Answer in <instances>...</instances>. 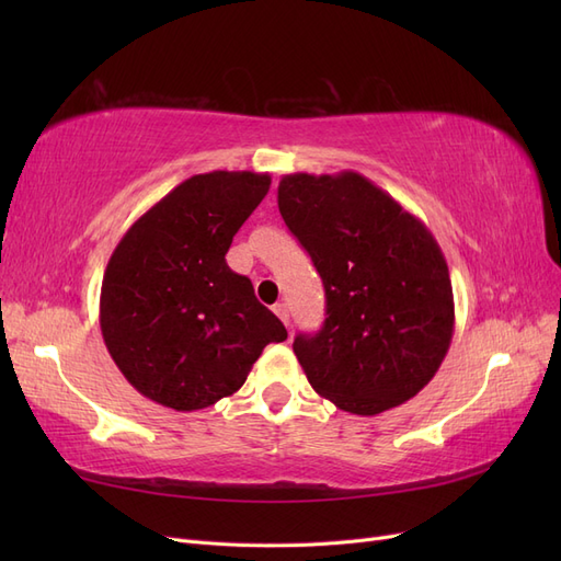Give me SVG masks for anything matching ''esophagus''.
Wrapping results in <instances>:
<instances>
[{"mask_svg": "<svg viewBox=\"0 0 561 561\" xmlns=\"http://www.w3.org/2000/svg\"><path fill=\"white\" fill-rule=\"evenodd\" d=\"M274 313L283 320L285 328H290V309H287V304H276L274 307Z\"/></svg>", "mask_w": 561, "mask_h": 561, "instance_id": "1", "label": "esophagus"}]
</instances>
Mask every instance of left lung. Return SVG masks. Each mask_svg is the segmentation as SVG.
Listing matches in <instances>:
<instances>
[{"label": "left lung", "instance_id": "8db88e82", "mask_svg": "<svg viewBox=\"0 0 561 561\" xmlns=\"http://www.w3.org/2000/svg\"><path fill=\"white\" fill-rule=\"evenodd\" d=\"M278 210L325 287V322L295 355L318 396L375 416L414 398L443 365L454 295L428 227L360 173L283 175Z\"/></svg>", "mask_w": 561, "mask_h": 561}]
</instances>
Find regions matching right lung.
I'll return each instance as SVG.
<instances>
[{"mask_svg":"<svg viewBox=\"0 0 561 561\" xmlns=\"http://www.w3.org/2000/svg\"><path fill=\"white\" fill-rule=\"evenodd\" d=\"M268 173L213 171L178 184L114 248L100 330L128 383L178 412L239 390L283 322L229 268L236 231L260 206Z\"/></svg>","mask_w":561,"mask_h":561,"instance_id":"obj_1","label":"right lung"}]
</instances>
